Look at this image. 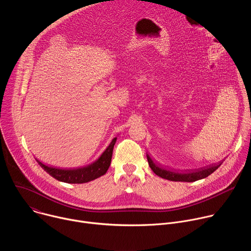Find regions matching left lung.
I'll return each instance as SVG.
<instances>
[{
  "instance_id": "obj_1",
  "label": "left lung",
  "mask_w": 251,
  "mask_h": 251,
  "mask_svg": "<svg viewBox=\"0 0 251 251\" xmlns=\"http://www.w3.org/2000/svg\"><path fill=\"white\" fill-rule=\"evenodd\" d=\"M148 161H149V159H148ZM149 165H150V167L153 169L154 173L157 174V175H159L160 176H164V177H166V178H174V180H175V177H172V176H173V174H170L169 172L164 171V170H161V169H159L158 167L154 166V164L152 163V161L151 162L149 161Z\"/></svg>"
}]
</instances>
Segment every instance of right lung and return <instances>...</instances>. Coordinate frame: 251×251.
Instances as JSON below:
<instances>
[{
	"label": "right lung",
	"instance_id": "obj_1",
	"mask_svg": "<svg viewBox=\"0 0 251 251\" xmlns=\"http://www.w3.org/2000/svg\"><path fill=\"white\" fill-rule=\"evenodd\" d=\"M104 160H102V162H99L101 164H99L96 168L94 166V168H90V169H86L85 171H76L74 173H60L59 171H53L50 169H48V167L46 168V170L52 176H55L56 178H60V181H64V182H68V183H77V184H81V183H87L90 181L95 180V178L103 176L107 170H108L110 163H111V154L110 156H106L105 158H103Z\"/></svg>",
	"mask_w": 251,
	"mask_h": 251
}]
</instances>
